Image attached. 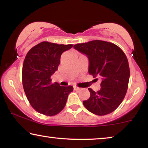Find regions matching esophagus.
Masks as SVG:
<instances>
[{"label":"esophagus","mask_w":148,"mask_h":148,"mask_svg":"<svg viewBox=\"0 0 148 148\" xmlns=\"http://www.w3.org/2000/svg\"><path fill=\"white\" fill-rule=\"evenodd\" d=\"M74 90H80V89H81V88H80V87H77V86H74Z\"/></svg>","instance_id":"obj_1"}]
</instances>
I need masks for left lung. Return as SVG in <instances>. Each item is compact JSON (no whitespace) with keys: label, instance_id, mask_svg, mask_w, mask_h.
Segmentation results:
<instances>
[{"label":"left lung","instance_id":"left-lung-1","mask_svg":"<svg viewBox=\"0 0 148 148\" xmlns=\"http://www.w3.org/2000/svg\"><path fill=\"white\" fill-rule=\"evenodd\" d=\"M74 47L88 57L89 73L102 79L99 91L88 88L90 97L83 101L84 106L97 116L112 113L121 103L128 89L130 69L126 55L116 44L102 40L77 44Z\"/></svg>","mask_w":148,"mask_h":148}]
</instances>
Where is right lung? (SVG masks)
<instances>
[{
  "label": "right lung",
  "mask_w": 148,
  "mask_h": 148,
  "mask_svg": "<svg viewBox=\"0 0 148 148\" xmlns=\"http://www.w3.org/2000/svg\"><path fill=\"white\" fill-rule=\"evenodd\" d=\"M72 44L42 42L29 50L22 69V83L32 107L45 116H53L64 108L73 87L51 83V76L58 69L60 58Z\"/></svg>",
  "instance_id": "obj_1"
}]
</instances>
